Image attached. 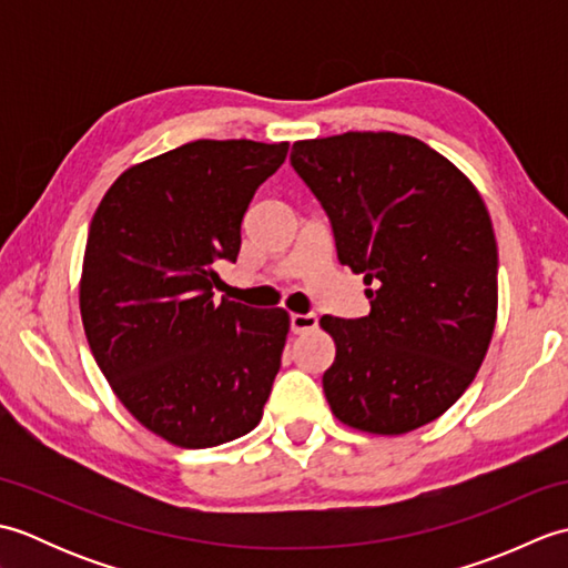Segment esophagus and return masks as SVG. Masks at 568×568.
<instances>
[{"label": "esophagus", "mask_w": 568, "mask_h": 568, "mask_svg": "<svg viewBox=\"0 0 568 568\" xmlns=\"http://www.w3.org/2000/svg\"><path fill=\"white\" fill-rule=\"evenodd\" d=\"M291 329L295 334H305V332L317 329V315H312V312H307V315H300V312H295V315H291Z\"/></svg>", "instance_id": "34e87169"}]
</instances>
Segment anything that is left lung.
Masks as SVG:
<instances>
[{"label":"left lung","mask_w":568,"mask_h":568,"mask_svg":"<svg viewBox=\"0 0 568 568\" xmlns=\"http://www.w3.org/2000/svg\"><path fill=\"white\" fill-rule=\"evenodd\" d=\"M291 163L329 214L336 256L364 273L371 315H324L322 385L334 417L413 432L476 378L498 317V246L476 185L415 136L346 131L295 141Z\"/></svg>","instance_id":"1"}]
</instances>
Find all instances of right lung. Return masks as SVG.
<instances>
[{
	"label": "right lung",
	"instance_id": "obj_1",
	"mask_svg": "<svg viewBox=\"0 0 568 568\" xmlns=\"http://www.w3.org/2000/svg\"><path fill=\"white\" fill-rule=\"evenodd\" d=\"M291 143L200 139L126 168L92 216L80 315L114 395L183 449L244 437L263 417L291 329L283 307L222 297L241 222Z\"/></svg>",
	"mask_w": 568,
	"mask_h": 568
}]
</instances>
